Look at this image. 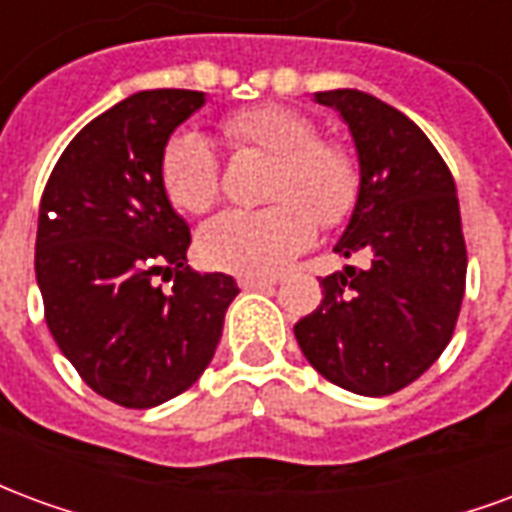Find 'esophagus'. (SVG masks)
Segmentation results:
<instances>
[{
    "mask_svg": "<svg viewBox=\"0 0 512 512\" xmlns=\"http://www.w3.org/2000/svg\"><path fill=\"white\" fill-rule=\"evenodd\" d=\"M277 279L271 277H238V285L241 290H263V288H271Z\"/></svg>",
    "mask_w": 512,
    "mask_h": 512,
    "instance_id": "esophagus-1",
    "label": "esophagus"
}]
</instances>
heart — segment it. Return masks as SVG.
I'll list each match as a JSON object with an SVG mask.
<instances>
[{
  "label": "heart",
  "mask_w": 512,
  "mask_h": 512,
  "mask_svg": "<svg viewBox=\"0 0 512 512\" xmlns=\"http://www.w3.org/2000/svg\"><path fill=\"white\" fill-rule=\"evenodd\" d=\"M233 153L268 156L257 211H227L197 238L202 263L244 277H268L288 266L315 238V227L343 224L359 200V167L337 139L315 136L312 120L288 106L235 109L219 120ZM161 186L183 213L211 211L222 194L219 156L191 131L169 136L161 150Z\"/></svg>",
  "instance_id": "heart-1"
}]
</instances>
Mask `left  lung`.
Returning <instances> with one entry per match:
<instances>
[{"label": "left lung", "mask_w": 512, "mask_h": 512, "mask_svg": "<svg viewBox=\"0 0 512 512\" xmlns=\"http://www.w3.org/2000/svg\"><path fill=\"white\" fill-rule=\"evenodd\" d=\"M351 128L362 186L334 252L370 255L321 279L323 301L293 332L326 381L392 395L447 348L466 290V241L455 180L439 150L395 106L359 90H326Z\"/></svg>", "instance_id": "8db88e82"}]
</instances>
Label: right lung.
<instances>
[{"label": "right lung", "instance_id": "add662e5", "mask_svg": "<svg viewBox=\"0 0 512 512\" xmlns=\"http://www.w3.org/2000/svg\"><path fill=\"white\" fill-rule=\"evenodd\" d=\"M202 104L197 90L120 101L73 136L40 197L35 277L49 332L84 384L117 406L186 392L238 296L233 277L186 266L189 224L158 172L169 134Z\"/></svg>", "mask_w": 512, "mask_h": 512}]
</instances>
